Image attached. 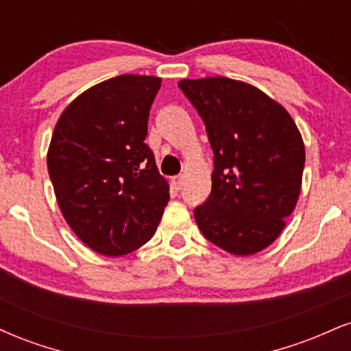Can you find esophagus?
I'll return each mask as SVG.
<instances>
[{"label": "esophagus", "mask_w": 351, "mask_h": 351, "mask_svg": "<svg viewBox=\"0 0 351 351\" xmlns=\"http://www.w3.org/2000/svg\"><path fill=\"white\" fill-rule=\"evenodd\" d=\"M171 186L175 189L183 188V176H173L171 178Z\"/></svg>", "instance_id": "esophagus-1"}]
</instances>
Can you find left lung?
<instances>
[{
	"label": "left lung",
	"instance_id": "8db88e82",
	"mask_svg": "<svg viewBox=\"0 0 351 351\" xmlns=\"http://www.w3.org/2000/svg\"><path fill=\"white\" fill-rule=\"evenodd\" d=\"M178 86L215 152L211 195L195 209L199 231L234 256L264 251L299 201L305 165L299 128L277 100L243 80L216 75Z\"/></svg>",
	"mask_w": 351,
	"mask_h": 351
}]
</instances>
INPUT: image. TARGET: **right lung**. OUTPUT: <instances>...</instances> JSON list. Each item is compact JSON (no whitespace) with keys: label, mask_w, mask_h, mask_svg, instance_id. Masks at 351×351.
<instances>
[{"label":"right lung","mask_w":351,"mask_h":351,"mask_svg":"<svg viewBox=\"0 0 351 351\" xmlns=\"http://www.w3.org/2000/svg\"><path fill=\"white\" fill-rule=\"evenodd\" d=\"M162 77L123 74L95 84L62 110L49 171L64 219L92 251L117 257L155 234L170 184L145 143Z\"/></svg>","instance_id":"right-lung-1"}]
</instances>
